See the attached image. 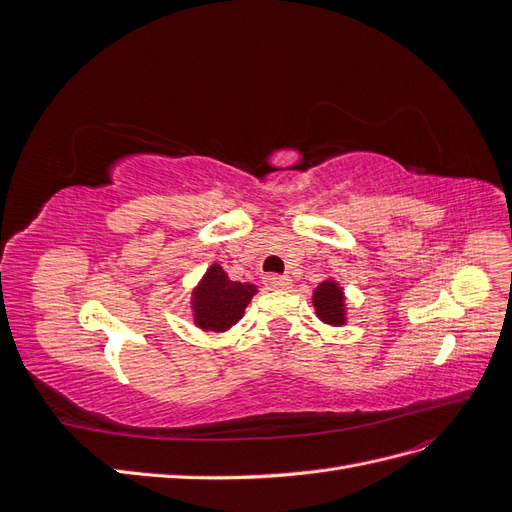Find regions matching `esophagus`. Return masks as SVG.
Wrapping results in <instances>:
<instances>
[{
    "label": "esophagus",
    "mask_w": 512,
    "mask_h": 512,
    "mask_svg": "<svg viewBox=\"0 0 512 512\" xmlns=\"http://www.w3.org/2000/svg\"><path fill=\"white\" fill-rule=\"evenodd\" d=\"M265 286L269 290H284L290 286V277L286 275H277V273H271L265 277Z\"/></svg>",
    "instance_id": "esophagus-1"
}]
</instances>
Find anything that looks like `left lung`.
Here are the masks:
<instances>
[{"label": "left lung", "instance_id": "8db88e82", "mask_svg": "<svg viewBox=\"0 0 512 512\" xmlns=\"http://www.w3.org/2000/svg\"><path fill=\"white\" fill-rule=\"evenodd\" d=\"M314 305L316 314L322 322L342 327L346 322V309H344V292L335 282H322L314 290Z\"/></svg>", "mask_w": 512, "mask_h": 512}]
</instances>
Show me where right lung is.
I'll use <instances>...</instances> for the list:
<instances>
[{
  "mask_svg": "<svg viewBox=\"0 0 512 512\" xmlns=\"http://www.w3.org/2000/svg\"><path fill=\"white\" fill-rule=\"evenodd\" d=\"M256 294V286L228 280L220 265H213L194 292V318L200 329L226 331L237 324L247 303Z\"/></svg>",
  "mask_w": 512,
  "mask_h": 512,
  "instance_id": "obj_1",
  "label": "right lung"
}]
</instances>
